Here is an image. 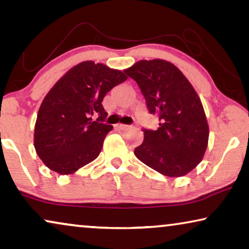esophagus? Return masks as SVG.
Segmentation results:
<instances>
[{
  "label": "esophagus",
  "mask_w": 249,
  "mask_h": 249,
  "mask_svg": "<svg viewBox=\"0 0 249 249\" xmlns=\"http://www.w3.org/2000/svg\"><path fill=\"white\" fill-rule=\"evenodd\" d=\"M117 128L121 129V131H125V129H128L129 126L128 125H125V124H118L117 125Z\"/></svg>",
  "instance_id": "34e87169"
}]
</instances>
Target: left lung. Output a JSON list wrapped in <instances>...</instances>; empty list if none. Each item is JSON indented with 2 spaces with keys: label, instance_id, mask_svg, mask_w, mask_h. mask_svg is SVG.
<instances>
[{
  "label": "left lung",
  "instance_id": "left-lung-1",
  "mask_svg": "<svg viewBox=\"0 0 249 249\" xmlns=\"http://www.w3.org/2000/svg\"><path fill=\"white\" fill-rule=\"evenodd\" d=\"M124 72L138 83L150 114L160 121L157 131L143 129L136 158L164 176H185L208 148L209 125L198 94L180 70L164 59H142Z\"/></svg>",
  "mask_w": 249,
  "mask_h": 249
}]
</instances>
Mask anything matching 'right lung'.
<instances>
[{
	"mask_svg": "<svg viewBox=\"0 0 249 249\" xmlns=\"http://www.w3.org/2000/svg\"><path fill=\"white\" fill-rule=\"evenodd\" d=\"M126 80L120 70L85 61L70 69L48 91L38 110L34 145L51 170L73 174L99 156L113 129L104 123L108 114L101 103L108 91Z\"/></svg>",
	"mask_w": 249,
	"mask_h": 249,
	"instance_id": "right-lung-1",
	"label": "right lung"
}]
</instances>
